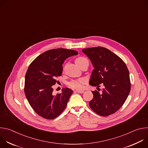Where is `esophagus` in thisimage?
Returning a JSON list of instances; mask_svg holds the SVG:
<instances>
[{
	"label": "esophagus",
	"instance_id": "esophagus-1",
	"mask_svg": "<svg viewBox=\"0 0 148 148\" xmlns=\"http://www.w3.org/2000/svg\"><path fill=\"white\" fill-rule=\"evenodd\" d=\"M74 92H78V93L82 94V93H83V92H84V91H83V90H75Z\"/></svg>",
	"mask_w": 148,
	"mask_h": 148
}]
</instances>
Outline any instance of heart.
Returning a JSON list of instances; mask_svg holds the SVG:
<instances>
[{
    "label": "heart",
    "mask_w": 148,
    "mask_h": 148,
    "mask_svg": "<svg viewBox=\"0 0 148 148\" xmlns=\"http://www.w3.org/2000/svg\"><path fill=\"white\" fill-rule=\"evenodd\" d=\"M87 59L86 58L84 57H77L75 61L77 66H79L81 63L84 60ZM86 82V79L83 78H80L78 79H72L67 82V86L72 88L77 89V90H81L83 87V85Z\"/></svg>",
    "instance_id": "1"
}]
</instances>
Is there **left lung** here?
I'll use <instances>...</instances> for the list:
<instances>
[{"label":"left lung","instance_id":"left-lung-1","mask_svg":"<svg viewBox=\"0 0 148 148\" xmlns=\"http://www.w3.org/2000/svg\"><path fill=\"white\" fill-rule=\"evenodd\" d=\"M91 60L93 70L90 84L94 87L103 86L102 91H92L93 98L90 108L97 114L107 116L118 111L131 91L130 72L124 61L110 50L102 47L82 49ZM99 88H97V89Z\"/></svg>","mask_w":148,"mask_h":148}]
</instances>
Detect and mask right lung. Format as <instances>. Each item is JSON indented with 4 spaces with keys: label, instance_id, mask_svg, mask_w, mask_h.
I'll return each mask as SVG.
<instances>
[{
    "label": "right lung",
    "instance_id": "1",
    "mask_svg": "<svg viewBox=\"0 0 148 148\" xmlns=\"http://www.w3.org/2000/svg\"><path fill=\"white\" fill-rule=\"evenodd\" d=\"M75 50L56 49L48 50L36 57L30 64L25 75L24 91L34 112L47 119H53L66 108L73 91L62 89L54 95L52 86L61 75L62 64L70 56L77 55Z\"/></svg>",
    "mask_w": 148,
    "mask_h": 148
}]
</instances>
